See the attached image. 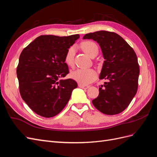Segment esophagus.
<instances>
[{
	"instance_id": "34e87169",
	"label": "esophagus",
	"mask_w": 157,
	"mask_h": 157,
	"mask_svg": "<svg viewBox=\"0 0 157 157\" xmlns=\"http://www.w3.org/2000/svg\"><path fill=\"white\" fill-rule=\"evenodd\" d=\"M78 86L80 88H84V89H87V88H89V86H88V85H84V84H78Z\"/></svg>"
}]
</instances>
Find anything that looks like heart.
<instances>
[{
    "mask_svg": "<svg viewBox=\"0 0 157 157\" xmlns=\"http://www.w3.org/2000/svg\"><path fill=\"white\" fill-rule=\"evenodd\" d=\"M81 48L85 53L89 56L93 57L97 55L98 52V47L95 42L87 40L84 41L81 44ZM75 47L71 46L66 52L64 60L65 63L69 66H73L74 63ZM71 77L73 80L77 81L80 84L84 85L88 84L92 82L96 78V72L93 69H77L70 74Z\"/></svg>",
    "mask_w": 157,
    "mask_h": 157,
    "instance_id": "1",
    "label": "heart"
}]
</instances>
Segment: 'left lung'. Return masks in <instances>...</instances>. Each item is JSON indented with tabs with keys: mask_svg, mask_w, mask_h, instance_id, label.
I'll list each match as a JSON object with an SVG mask.
<instances>
[{
	"mask_svg": "<svg viewBox=\"0 0 157 157\" xmlns=\"http://www.w3.org/2000/svg\"><path fill=\"white\" fill-rule=\"evenodd\" d=\"M83 39L96 41L105 59L99 78L108 82L99 88V96L92 100L93 105L105 115L122 112L135 96L138 86L140 67L134 50L114 32L90 33Z\"/></svg>",
	"mask_w": 157,
	"mask_h": 157,
	"instance_id": "1",
	"label": "left lung"
}]
</instances>
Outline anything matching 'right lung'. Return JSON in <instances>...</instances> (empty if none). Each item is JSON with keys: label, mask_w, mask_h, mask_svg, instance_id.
I'll return each mask as SVG.
<instances>
[{"label": "right lung", "mask_w": 157, "mask_h": 157, "mask_svg": "<svg viewBox=\"0 0 157 157\" xmlns=\"http://www.w3.org/2000/svg\"><path fill=\"white\" fill-rule=\"evenodd\" d=\"M79 36L41 35L21 52L16 71L20 92L37 115L46 118L58 115L77 87L74 80L60 78L69 72L64 58Z\"/></svg>", "instance_id": "obj_1"}]
</instances>
